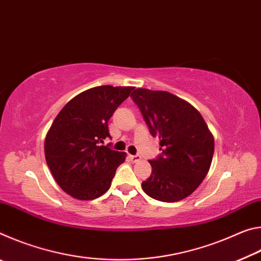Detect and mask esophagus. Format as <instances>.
I'll list each match as a JSON object with an SVG mask.
<instances>
[{
	"instance_id": "1",
	"label": "esophagus",
	"mask_w": 261,
	"mask_h": 261,
	"mask_svg": "<svg viewBox=\"0 0 261 261\" xmlns=\"http://www.w3.org/2000/svg\"><path fill=\"white\" fill-rule=\"evenodd\" d=\"M130 159L134 162H138V161H140L141 158H140L139 154H136V155H130Z\"/></svg>"
}]
</instances>
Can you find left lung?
<instances>
[{
  "label": "left lung",
  "instance_id": "1",
  "mask_svg": "<svg viewBox=\"0 0 261 261\" xmlns=\"http://www.w3.org/2000/svg\"><path fill=\"white\" fill-rule=\"evenodd\" d=\"M130 96L151 135L160 139L162 151L149 161L152 174L141 188L160 201L184 199L208 173L214 154L213 135L192 105L169 92L136 88Z\"/></svg>",
  "mask_w": 261,
  "mask_h": 261
}]
</instances>
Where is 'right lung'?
Instances as JSON below:
<instances>
[{
  "label": "right lung",
  "instance_id": "obj_1",
  "mask_svg": "<svg viewBox=\"0 0 261 261\" xmlns=\"http://www.w3.org/2000/svg\"><path fill=\"white\" fill-rule=\"evenodd\" d=\"M132 86H96L62 108L45 139V156L60 188L79 200H93L112 185L126 154L101 145L110 137L108 121Z\"/></svg>",
  "mask_w": 261,
  "mask_h": 261
}]
</instances>
